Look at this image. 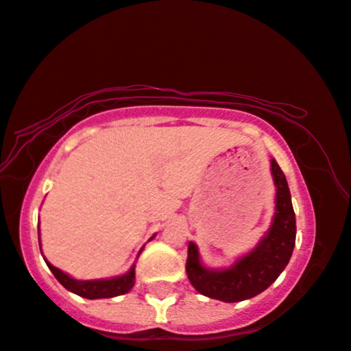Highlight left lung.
I'll return each instance as SVG.
<instances>
[{
	"label": "left lung",
	"mask_w": 351,
	"mask_h": 351,
	"mask_svg": "<svg viewBox=\"0 0 351 351\" xmlns=\"http://www.w3.org/2000/svg\"><path fill=\"white\" fill-rule=\"evenodd\" d=\"M272 175L276 186V213L269 234L258 248L227 270H206L199 261L197 246H187L186 272L192 286L206 298L223 302H240L267 289L288 265L295 245V215L283 170L275 159Z\"/></svg>",
	"instance_id": "obj_1"
}]
</instances>
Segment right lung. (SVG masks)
<instances>
[{"label": "right lung", "mask_w": 351, "mask_h": 351, "mask_svg": "<svg viewBox=\"0 0 351 351\" xmlns=\"http://www.w3.org/2000/svg\"><path fill=\"white\" fill-rule=\"evenodd\" d=\"M39 235V229H38ZM47 267L51 269L53 276L60 281L62 286H65L68 291L75 293L81 298L86 299H105V298H114V295H121L128 293L135 285V267L130 269V272L117 276V278L111 280H93V281H79L73 280L71 276L63 274L62 270L53 267L52 264H49L46 261Z\"/></svg>", "instance_id": "right-lung-1"}]
</instances>
